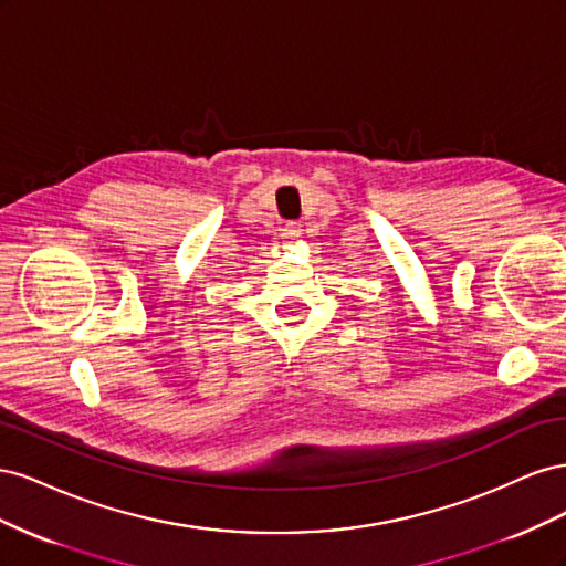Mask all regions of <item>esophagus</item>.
Listing matches in <instances>:
<instances>
[{
	"label": "esophagus",
	"instance_id": "obj_1",
	"mask_svg": "<svg viewBox=\"0 0 566 566\" xmlns=\"http://www.w3.org/2000/svg\"><path fill=\"white\" fill-rule=\"evenodd\" d=\"M300 227H302L300 221H287V224L283 227V231H281V235H283V238H290V241H293V238H297V235L302 233Z\"/></svg>",
	"mask_w": 566,
	"mask_h": 566
}]
</instances>
